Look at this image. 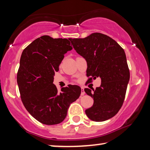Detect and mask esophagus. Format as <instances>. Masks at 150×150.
Segmentation results:
<instances>
[{"mask_svg": "<svg viewBox=\"0 0 150 150\" xmlns=\"http://www.w3.org/2000/svg\"><path fill=\"white\" fill-rule=\"evenodd\" d=\"M85 94V91H84V88L82 87H81V96H84Z\"/></svg>", "mask_w": 150, "mask_h": 150, "instance_id": "1", "label": "esophagus"}]
</instances>
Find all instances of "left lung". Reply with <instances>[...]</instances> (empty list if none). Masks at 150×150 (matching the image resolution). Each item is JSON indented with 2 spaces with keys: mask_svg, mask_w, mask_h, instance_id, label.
<instances>
[{
  "mask_svg": "<svg viewBox=\"0 0 150 150\" xmlns=\"http://www.w3.org/2000/svg\"><path fill=\"white\" fill-rule=\"evenodd\" d=\"M78 54L87 63L89 80L101 79V85L94 90L86 88L85 93L93 98V104L85 113L94 122H104L117 113L124 103L130 71L125 52L114 40L94 33L85 38L71 39Z\"/></svg>",
  "mask_w": 150,
  "mask_h": 150,
  "instance_id": "8db88e82",
  "label": "left lung"
}]
</instances>
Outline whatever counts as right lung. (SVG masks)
<instances>
[{"label":"right lung","mask_w":150,"mask_h":150,"mask_svg":"<svg viewBox=\"0 0 150 150\" xmlns=\"http://www.w3.org/2000/svg\"><path fill=\"white\" fill-rule=\"evenodd\" d=\"M70 40L42 36L24 48L20 57L17 74L20 98L27 111L42 124L62 122L70 104L81 95L79 86L69 85L59 92L53 84L64 54L72 49Z\"/></svg>","instance_id":"right-lung-1"}]
</instances>
